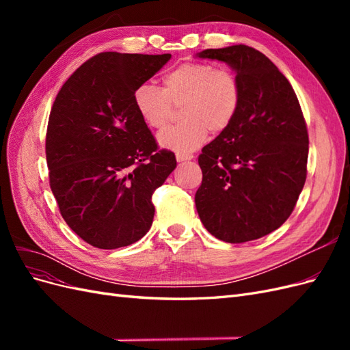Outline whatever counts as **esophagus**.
Listing matches in <instances>:
<instances>
[{
  "label": "esophagus",
  "mask_w": 350,
  "mask_h": 350,
  "mask_svg": "<svg viewBox=\"0 0 350 350\" xmlns=\"http://www.w3.org/2000/svg\"><path fill=\"white\" fill-rule=\"evenodd\" d=\"M194 156L191 153H176V161L178 162H185V161H191Z\"/></svg>",
  "instance_id": "1"
}]
</instances>
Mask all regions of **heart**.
I'll use <instances>...</instances> for the list:
<instances>
[{"mask_svg": "<svg viewBox=\"0 0 350 350\" xmlns=\"http://www.w3.org/2000/svg\"><path fill=\"white\" fill-rule=\"evenodd\" d=\"M163 89L143 83L134 92V107L150 129L161 130L171 121L175 107H183L184 121L159 134L161 146L189 153L203 144L208 131L220 133L234 121L241 103L237 74L207 62L189 61L167 71Z\"/></svg>", "mask_w": 350, "mask_h": 350, "instance_id": "1", "label": "heart"}]
</instances>
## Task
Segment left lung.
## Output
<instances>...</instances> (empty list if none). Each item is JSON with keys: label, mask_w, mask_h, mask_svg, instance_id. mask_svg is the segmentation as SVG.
Instances as JSON below:
<instances>
[{"label": "left lung", "mask_w": 350, "mask_h": 350, "mask_svg": "<svg viewBox=\"0 0 350 350\" xmlns=\"http://www.w3.org/2000/svg\"><path fill=\"white\" fill-rule=\"evenodd\" d=\"M197 57L226 62L241 86L234 121L198 156L200 220L220 241L258 239L291 216L306 179L310 142L298 98L279 68L251 46Z\"/></svg>", "instance_id": "left-lung-1"}]
</instances>
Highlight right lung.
<instances>
[{"instance_id": "1", "label": "right lung", "mask_w": 350, "mask_h": 350, "mask_svg": "<svg viewBox=\"0 0 350 350\" xmlns=\"http://www.w3.org/2000/svg\"><path fill=\"white\" fill-rule=\"evenodd\" d=\"M171 54L102 52L74 71L46 130L49 185L61 216L90 245L115 250L149 232L152 196L176 167L134 107V92Z\"/></svg>"}]
</instances>
